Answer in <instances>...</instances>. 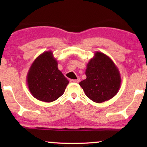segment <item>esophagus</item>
Masks as SVG:
<instances>
[{
    "mask_svg": "<svg viewBox=\"0 0 147 147\" xmlns=\"http://www.w3.org/2000/svg\"><path fill=\"white\" fill-rule=\"evenodd\" d=\"M80 81V80L79 79V78H78V79H76V80H72L71 79V80H69V82H71V83H79Z\"/></svg>",
    "mask_w": 147,
    "mask_h": 147,
    "instance_id": "1",
    "label": "esophagus"
}]
</instances>
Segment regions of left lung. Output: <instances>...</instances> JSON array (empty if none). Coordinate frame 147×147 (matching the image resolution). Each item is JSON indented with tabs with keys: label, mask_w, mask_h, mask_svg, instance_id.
Masks as SVG:
<instances>
[{
	"label": "left lung",
	"mask_w": 147,
	"mask_h": 147,
	"mask_svg": "<svg viewBox=\"0 0 147 147\" xmlns=\"http://www.w3.org/2000/svg\"><path fill=\"white\" fill-rule=\"evenodd\" d=\"M86 79L80 82L85 94L96 103L115 96L121 85V77L113 61L102 52L96 51L87 64Z\"/></svg>",
	"instance_id": "left-lung-1"
}]
</instances>
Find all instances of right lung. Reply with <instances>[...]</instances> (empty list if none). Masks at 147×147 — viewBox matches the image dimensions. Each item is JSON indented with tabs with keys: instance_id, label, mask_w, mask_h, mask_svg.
<instances>
[{
	"instance_id": "1",
	"label": "right lung",
	"mask_w": 147,
	"mask_h": 147,
	"mask_svg": "<svg viewBox=\"0 0 147 147\" xmlns=\"http://www.w3.org/2000/svg\"><path fill=\"white\" fill-rule=\"evenodd\" d=\"M57 61L51 51H45L34 60L27 76L30 92L36 99L51 102L58 99L69 84L58 69Z\"/></svg>"
}]
</instances>
